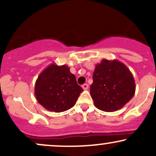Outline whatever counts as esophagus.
<instances>
[{"label": "esophagus", "mask_w": 156, "mask_h": 156, "mask_svg": "<svg viewBox=\"0 0 156 156\" xmlns=\"http://www.w3.org/2000/svg\"><path fill=\"white\" fill-rule=\"evenodd\" d=\"M82 88H83L84 90H87L89 88V85L87 83H84L82 85Z\"/></svg>", "instance_id": "1"}]
</instances>
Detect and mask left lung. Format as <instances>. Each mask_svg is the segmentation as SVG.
I'll return each instance as SVG.
<instances>
[{
    "instance_id": "8db88e82",
    "label": "left lung",
    "mask_w": 156,
    "mask_h": 156,
    "mask_svg": "<svg viewBox=\"0 0 156 156\" xmlns=\"http://www.w3.org/2000/svg\"><path fill=\"white\" fill-rule=\"evenodd\" d=\"M90 94L94 105L103 112L122 108L133 98L135 80L130 69L118 60L103 59L93 73Z\"/></svg>"
}]
</instances>
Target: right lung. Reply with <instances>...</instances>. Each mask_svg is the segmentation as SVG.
I'll return each instance as SVG.
<instances>
[{
    "instance_id": "obj_1",
    "label": "right lung",
    "mask_w": 156,
    "mask_h": 156,
    "mask_svg": "<svg viewBox=\"0 0 156 156\" xmlns=\"http://www.w3.org/2000/svg\"><path fill=\"white\" fill-rule=\"evenodd\" d=\"M34 94L41 105L50 112H62L71 108L83 92L67 65L50 64L39 74Z\"/></svg>"
}]
</instances>
